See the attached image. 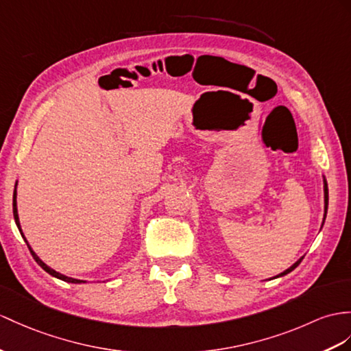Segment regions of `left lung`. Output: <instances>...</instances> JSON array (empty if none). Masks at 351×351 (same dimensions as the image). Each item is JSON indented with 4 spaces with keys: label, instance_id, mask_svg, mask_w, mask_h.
I'll list each match as a JSON object with an SVG mask.
<instances>
[{
    "label": "left lung",
    "instance_id": "left-lung-1",
    "mask_svg": "<svg viewBox=\"0 0 351 351\" xmlns=\"http://www.w3.org/2000/svg\"><path fill=\"white\" fill-rule=\"evenodd\" d=\"M323 183H324V186H323V189H324V217H323V223H324V219H326V213H328V201H329V193H328V183H326V180H324V177H323ZM304 258H301L299 261H296L292 267L290 268H287L286 271H283L281 272V274H278L277 277H283V276H286V274H289L290 271H293L299 263H301V261H302Z\"/></svg>",
    "mask_w": 351,
    "mask_h": 351
}]
</instances>
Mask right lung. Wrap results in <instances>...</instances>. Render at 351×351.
Instances as JSON below:
<instances>
[{
    "label": "right lung",
    "instance_id": "obj_1",
    "mask_svg": "<svg viewBox=\"0 0 351 351\" xmlns=\"http://www.w3.org/2000/svg\"><path fill=\"white\" fill-rule=\"evenodd\" d=\"M16 186H18V182H16V184H14V192H13V216H14L16 225H18L19 232H21V235L23 237V240H25V243H27L28 249H29V252H31V254H32V258L36 259V262L40 265V267H41L43 269H45L46 272H49L50 276H53V277H56V278H59V280H62V281H66V283H86V281H84V280H77V278L66 277V276L61 274V272H56L55 269L47 267V265H46L45 262H43V261L38 258V256L36 254V252H34V250L31 249V245H29V243L27 241V238H25V235H23V232H22V228H21V221H19V216H18V204H16V195H18V192H16Z\"/></svg>",
    "mask_w": 351,
    "mask_h": 351
}]
</instances>
